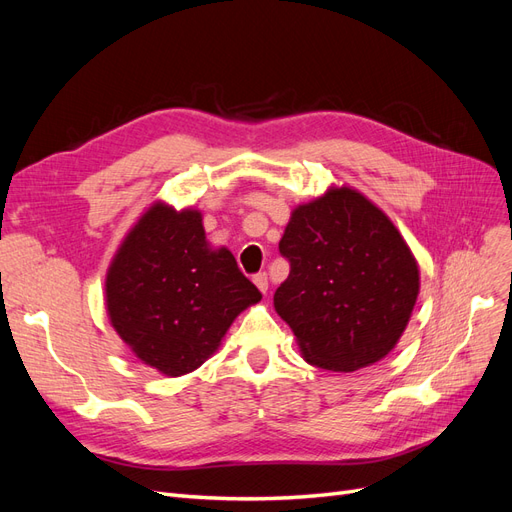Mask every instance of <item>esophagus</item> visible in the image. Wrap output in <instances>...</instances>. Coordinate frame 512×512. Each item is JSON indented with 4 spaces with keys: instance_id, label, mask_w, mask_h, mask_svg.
<instances>
[{
    "instance_id": "34e87169",
    "label": "esophagus",
    "mask_w": 512,
    "mask_h": 512,
    "mask_svg": "<svg viewBox=\"0 0 512 512\" xmlns=\"http://www.w3.org/2000/svg\"><path fill=\"white\" fill-rule=\"evenodd\" d=\"M254 284H256V288H258L262 294H267V290H269V277H267V273L254 275Z\"/></svg>"
}]
</instances>
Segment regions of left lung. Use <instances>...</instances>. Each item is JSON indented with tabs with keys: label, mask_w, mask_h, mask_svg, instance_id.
Segmentation results:
<instances>
[{
	"label": "left lung",
	"mask_w": 512,
	"mask_h": 512,
	"mask_svg": "<svg viewBox=\"0 0 512 512\" xmlns=\"http://www.w3.org/2000/svg\"><path fill=\"white\" fill-rule=\"evenodd\" d=\"M280 252L290 275L275 290L273 307L307 363L348 374L397 346L421 271L397 226L365 194L333 183L294 207Z\"/></svg>",
	"instance_id": "obj_1"
}]
</instances>
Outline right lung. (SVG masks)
<instances>
[{
    "mask_svg": "<svg viewBox=\"0 0 512 512\" xmlns=\"http://www.w3.org/2000/svg\"><path fill=\"white\" fill-rule=\"evenodd\" d=\"M260 299L228 247L207 241L200 209L164 200L128 230L104 280L111 327L138 361L168 378L203 365Z\"/></svg>",
    "mask_w": 512,
    "mask_h": 512,
    "instance_id": "1",
    "label": "right lung"
}]
</instances>
